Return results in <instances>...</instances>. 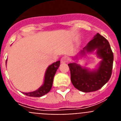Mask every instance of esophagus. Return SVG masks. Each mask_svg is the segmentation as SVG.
I'll use <instances>...</instances> for the list:
<instances>
[{
  "label": "esophagus",
  "mask_w": 121,
  "mask_h": 121,
  "mask_svg": "<svg viewBox=\"0 0 121 121\" xmlns=\"http://www.w3.org/2000/svg\"><path fill=\"white\" fill-rule=\"evenodd\" d=\"M68 60V57H65V56H64V57H62L61 59H60V62H61L62 64H64V63L67 62Z\"/></svg>",
  "instance_id": "1"
}]
</instances>
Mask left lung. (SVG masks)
<instances>
[{"instance_id":"left-lung-1","label":"left lung","mask_w":121,"mask_h":121,"mask_svg":"<svg viewBox=\"0 0 121 121\" xmlns=\"http://www.w3.org/2000/svg\"><path fill=\"white\" fill-rule=\"evenodd\" d=\"M96 50L98 57L102 59L98 69L90 71L82 68L76 63H70L68 65L71 73V81L76 88L88 93L101 88L109 81L112 73L113 53L108 41L97 33L94 38L81 50L80 53H91Z\"/></svg>"}]
</instances>
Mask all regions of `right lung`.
Wrapping results in <instances>:
<instances>
[{"mask_svg":"<svg viewBox=\"0 0 121 121\" xmlns=\"http://www.w3.org/2000/svg\"><path fill=\"white\" fill-rule=\"evenodd\" d=\"M59 65L60 61L59 60V61L52 64L51 65L48 67L46 70L45 74L43 84L39 89H37L35 91H32V92L23 93L26 96L31 97H40L48 93L51 90L52 85H53V78H54L56 72L57 71Z\"/></svg>","mask_w":121,"mask_h":121,"instance_id":"obj_1","label":"right lung"}]
</instances>
